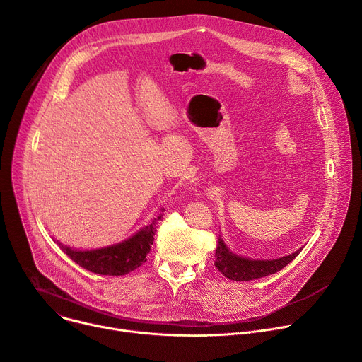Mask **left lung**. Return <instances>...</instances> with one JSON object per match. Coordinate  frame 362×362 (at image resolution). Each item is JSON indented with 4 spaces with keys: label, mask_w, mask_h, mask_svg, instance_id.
Segmentation results:
<instances>
[{
    "label": "left lung",
    "mask_w": 362,
    "mask_h": 362,
    "mask_svg": "<svg viewBox=\"0 0 362 362\" xmlns=\"http://www.w3.org/2000/svg\"><path fill=\"white\" fill-rule=\"evenodd\" d=\"M300 250L302 249L293 252L292 255L279 257V259H272V261L247 259V257H240V256L232 253L223 243L222 238L219 236L216 252H215V257H216L215 267L228 279L253 281V279H259V278L276 274L278 271L285 268L288 264H291L295 257L300 253Z\"/></svg>",
    "instance_id": "1"
}]
</instances>
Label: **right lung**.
<instances>
[{
  "mask_svg": "<svg viewBox=\"0 0 362 362\" xmlns=\"http://www.w3.org/2000/svg\"><path fill=\"white\" fill-rule=\"evenodd\" d=\"M156 223L158 219H154L134 236L115 246L83 252L70 249L62 243L60 247L76 264L90 272L109 276L126 275L146 262V256L150 252L156 233Z\"/></svg>",
  "mask_w": 362,
  "mask_h": 362,
  "instance_id": "add662e5",
  "label": "right lung"
}]
</instances>
